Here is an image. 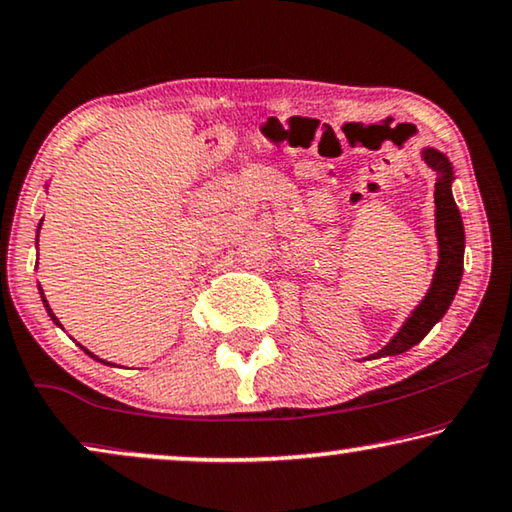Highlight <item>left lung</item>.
Wrapping results in <instances>:
<instances>
[{
  "label": "left lung",
  "mask_w": 512,
  "mask_h": 512,
  "mask_svg": "<svg viewBox=\"0 0 512 512\" xmlns=\"http://www.w3.org/2000/svg\"><path fill=\"white\" fill-rule=\"evenodd\" d=\"M422 160L436 171V239H438V266L434 271V280L427 297L420 301V306L410 313V318L403 322V327L392 336V341L378 350L376 357L401 355L422 341L429 334L431 327L448 313V308L455 299L462 283L464 273V222L459 215V208L452 199V164L436 148H424Z\"/></svg>",
  "instance_id": "1"
}]
</instances>
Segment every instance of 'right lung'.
Listing matches in <instances>:
<instances>
[{"label":"right lung","mask_w":512,"mask_h":512,"mask_svg":"<svg viewBox=\"0 0 512 512\" xmlns=\"http://www.w3.org/2000/svg\"><path fill=\"white\" fill-rule=\"evenodd\" d=\"M43 222V220H41ZM41 222H39V229H41ZM39 290H41V285H39ZM41 301H43V306H46V311H48V315H50V320H53L55 322V325H60V322H57V318H55V313L53 311H50V306H48V301H46V297H43V290H41ZM85 350V348H83ZM85 352H88V355L90 357H95V355H92V352L90 350H85ZM97 359V362H102V364H109L111 366V362H104V359H99V357H95Z\"/></svg>","instance_id":"add662e5"}]
</instances>
